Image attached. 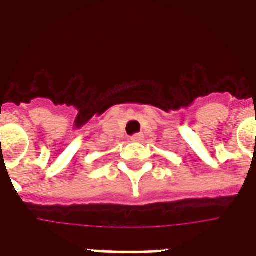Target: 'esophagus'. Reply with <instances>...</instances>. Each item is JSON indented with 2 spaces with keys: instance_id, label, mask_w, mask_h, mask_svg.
<instances>
[{
  "instance_id": "esophagus-1",
  "label": "esophagus",
  "mask_w": 256,
  "mask_h": 256,
  "mask_svg": "<svg viewBox=\"0 0 256 256\" xmlns=\"http://www.w3.org/2000/svg\"><path fill=\"white\" fill-rule=\"evenodd\" d=\"M130 140H132V141H141V140H142V134L141 133L133 134V136L130 137Z\"/></svg>"
}]
</instances>
